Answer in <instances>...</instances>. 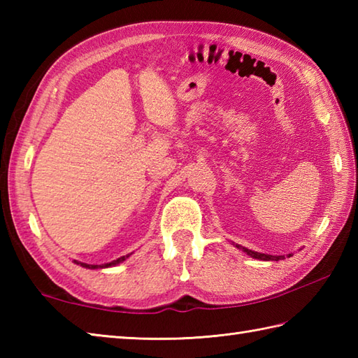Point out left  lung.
<instances>
[{
	"mask_svg": "<svg viewBox=\"0 0 358 358\" xmlns=\"http://www.w3.org/2000/svg\"><path fill=\"white\" fill-rule=\"evenodd\" d=\"M238 249H241L243 252H246L248 255H250L252 258H257V260H263V262H278V260H283L285 255H269V254H260V252H255V250H250V249H246L243 248L240 245H235ZM287 257H291V254H289Z\"/></svg>",
	"mask_w": 358,
	"mask_h": 358,
	"instance_id": "1",
	"label": "left lung"
}]
</instances>
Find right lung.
Instances as JSON below:
<instances>
[{"label":"right lung","instance_id":"right-lung-1","mask_svg":"<svg viewBox=\"0 0 358 358\" xmlns=\"http://www.w3.org/2000/svg\"><path fill=\"white\" fill-rule=\"evenodd\" d=\"M127 257H129V255L120 257V258H117V260H113V262H110V263H104V264H87V263H81V262H77V260H73V262L77 263V264H80V266H83V268H87V269H104V268H110V266L120 264L121 262H124Z\"/></svg>","mask_w":358,"mask_h":358}]
</instances>
